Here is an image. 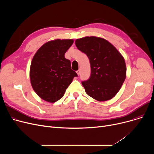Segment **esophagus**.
<instances>
[{
    "label": "esophagus",
    "mask_w": 154,
    "mask_h": 154,
    "mask_svg": "<svg viewBox=\"0 0 154 154\" xmlns=\"http://www.w3.org/2000/svg\"><path fill=\"white\" fill-rule=\"evenodd\" d=\"M77 75H80V70H77Z\"/></svg>",
    "instance_id": "obj_1"
}]
</instances>
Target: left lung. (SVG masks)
<instances>
[{
  "label": "left lung",
  "mask_w": 154,
  "mask_h": 154,
  "mask_svg": "<svg viewBox=\"0 0 154 154\" xmlns=\"http://www.w3.org/2000/svg\"><path fill=\"white\" fill-rule=\"evenodd\" d=\"M75 45L90 60V78L82 82L87 94L100 102L114 97L126 78L124 57L112 44L100 37L78 38Z\"/></svg>",
  "instance_id": "1"
}]
</instances>
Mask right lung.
I'll return each mask as SVG.
<instances>
[{
  "instance_id": "add662e5",
  "label": "right lung",
  "mask_w": 154,
  "mask_h": 154,
  "mask_svg": "<svg viewBox=\"0 0 154 154\" xmlns=\"http://www.w3.org/2000/svg\"><path fill=\"white\" fill-rule=\"evenodd\" d=\"M73 39H55L40 47L32 59L30 79L32 88L42 99L55 102L63 96L77 73L71 69L65 54Z\"/></svg>"
}]
</instances>
